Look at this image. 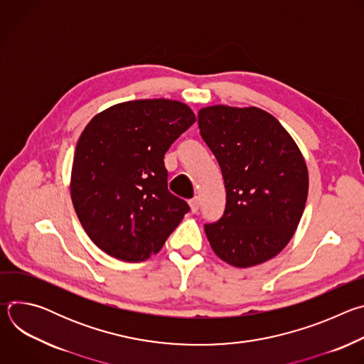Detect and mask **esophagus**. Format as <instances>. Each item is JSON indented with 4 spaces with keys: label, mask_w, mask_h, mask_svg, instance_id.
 Listing matches in <instances>:
<instances>
[{
    "label": "esophagus",
    "mask_w": 364,
    "mask_h": 364,
    "mask_svg": "<svg viewBox=\"0 0 364 364\" xmlns=\"http://www.w3.org/2000/svg\"><path fill=\"white\" fill-rule=\"evenodd\" d=\"M190 204V209H191V213H197L198 212V207H200V198L198 197H194L188 201Z\"/></svg>",
    "instance_id": "34e87169"
}]
</instances>
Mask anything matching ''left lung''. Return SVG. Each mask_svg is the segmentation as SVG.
Returning <instances> with one entry per match:
<instances>
[{
	"mask_svg": "<svg viewBox=\"0 0 364 364\" xmlns=\"http://www.w3.org/2000/svg\"><path fill=\"white\" fill-rule=\"evenodd\" d=\"M198 128L226 188L223 216L204 225L213 252L236 268L269 261L305 209L308 170L298 145L277 118L255 107L203 108Z\"/></svg>",
	"mask_w": 364,
	"mask_h": 364,
	"instance_id": "obj_1",
	"label": "left lung"
}]
</instances>
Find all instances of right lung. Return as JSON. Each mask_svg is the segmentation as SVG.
I'll list each match as a JSON object with an SVG mask.
<instances>
[{"label": "right lung", "mask_w": 364, "mask_h": 364, "mask_svg": "<svg viewBox=\"0 0 364 364\" xmlns=\"http://www.w3.org/2000/svg\"><path fill=\"white\" fill-rule=\"evenodd\" d=\"M196 122L178 100L118 103L83 129L72 167L70 194L92 242L125 262L159 253L188 213L168 191L164 155Z\"/></svg>", "instance_id": "obj_1"}]
</instances>
